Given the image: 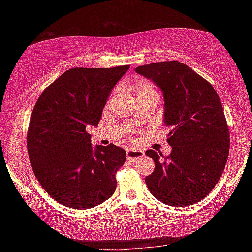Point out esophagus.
Instances as JSON below:
<instances>
[{
	"instance_id": "34e87169",
	"label": "esophagus",
	"mask_w": 252,
	"mask_h": 252,
	"mask_svg": "<svg viewBox=\"0 0 252 252\" xmlns=\"http://www.w3.org/2000/svg\"><path fill=\"white\" fill-rule=\"evenodd\" d=\"M144 156V151L140 150V149H129L126 150V158L129 161L134 162L140 158H142Z\"/></svg>"
}]
</instances>
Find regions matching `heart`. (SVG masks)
I'll list each match as a JSON object with an SVG mask.
<instances>
[{
  "label": "heart",
  "instance_id": "heart-1",
  "mask_svg": "<svg viewBox=\"0 0 252 252\" xmlns=\"http://www.w3.org/2000/svg\"><path fill=\"white\" fill-rule=\"evenodd\" d=\"M138 90H139V93L140 92H144V91H152L150 88L147 87V85H143V84H139L138 85Z\"/></svg>",
  "mask_w": 252,
  "mask_h": 252
}]
</instances>
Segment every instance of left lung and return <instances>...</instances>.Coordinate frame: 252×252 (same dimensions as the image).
<instances>
[{
    "mask_svg": "<svg viewBox=\"0 0 252 252\" xmlns=\"http://www.w3.org/2000/svg\"><path fill=\"white\" fill-rule=\"evenodd\" d=\"M163 94V122L171 131L169 157L147 150L156 169L146 178L148 189L162 203L186 207L215 188L229 155V129L222 104L212 85L179 61L135 67Z\"/></svg>",
    "mask_w": 252,
    "mask_h": 252,
    "instance_id": "obj_1",
    "label": "left lung"
}]
</instances>
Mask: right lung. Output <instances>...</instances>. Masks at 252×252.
I'll return each mask as SVG.
<instances>
[{
    "label": "right lung",
    "instance_id": "1",
    "mask_svg": "<svg viewBox=\"0 0 252 252\" xmlns=\"http://www.w3.org/2000/svg\"><path fill=\"white\" fill-rule=\"evenodd\" d=\"M130 65L74 67L42 92L28 131V152L40 185L55 201L73 209L99 206L114 193L126 153L92 146L87 127L97 126L111 91Z\"/></svg>",
    "mask_w": 252,
    "mask_h": 252
}]
</instances>
